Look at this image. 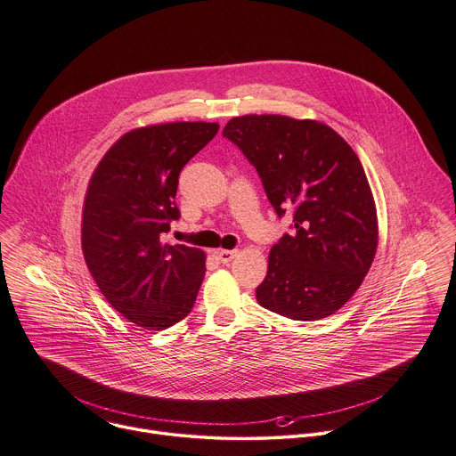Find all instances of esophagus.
Returning <instances> with one entry per match:
<instances>
[{
	"label": "esophagus",
	"mask_w": 456,
	"mask_h": 456,
	"mask_svg": "<svg viewBox=\"0 0 456 456\" xmlns=\"http://www.w3.org/2000/svg\"><path fill=\"white\" fill-rule=\"evenodd\" d=\"M216 256H218V259H220L224 265H227V263H231V261L238 256V250H218Z\"/></svg>",
	"instance_id": "obj_1"
}]
</instances>
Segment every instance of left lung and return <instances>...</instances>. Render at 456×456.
<instances>
[{
    "instance_id": "1",
    "label": "left lung",
    "mask_w": 456,
    "mask_h": 456,
    "mask_svg": "<svg viewBox=\"0 0 456 456\" xmlns=\"http://www.w3.org/2000/svg\"><path fill=\"white\" fill-rule=\"evenodd\" d=\"M224 136L256 167L275 213L295 211L291 234L270 250L259 305L298 322L338 313L361 288L379 245L361 159L330 126L311 118L234 117Z\"/></svg>"
}]
</instances>
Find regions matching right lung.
<instances>
[{
	"instance_id": "add662e5",
	"label": "right lung",
	"mask_w": 456,
	"mask_h": 456,
	"mask_svg": "<svg viewBox=\"0 0 456 456\" xmlns=\"http://www.w3.org/2000/svg\"><path fill=\"white\" fill-rule=\"evenodd\" d=\"M216 122H168L122 134L95 167L83 204L81 247L104 298L126 320L165 330L190 314L206 254L159 240L179 218L183 167L218 133Z\"/></svg>"
}]
</instances>
